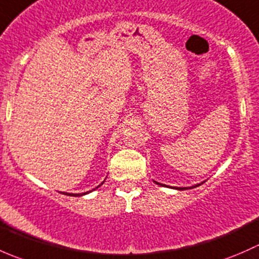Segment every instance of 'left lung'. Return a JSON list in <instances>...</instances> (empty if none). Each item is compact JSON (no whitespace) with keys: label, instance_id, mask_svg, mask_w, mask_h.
Returning a JSON list of instances; mask_svg holds the SVG:
<instances>
[{"label":"left lung","instance_id":"obj_1","mask_svg":"<svg viewBox=\"0 0 259 259\" xmlns=\"http://www.w3.org/2000/svg\"><path fill=\"white\" fill-rule=\"evenodd\" d=\"M156 184H159L158 182H155ZM160 185H163V184H160ZM198 185H200V184H197V185H194V187H190V188H195V187H198ZM177 189H179V190H184V189H188V188H177Z\"/></svg>","mask_w":259,"mask_h":259}]
</instances>
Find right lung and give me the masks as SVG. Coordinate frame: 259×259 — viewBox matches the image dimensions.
<instances>
[{
	"mask_svg": "<svg viewBox=\"0 0 259 259\" xmlns=\"http://www.w3.org/2000/svg\"><path fill=\"white\" fill-rule=\"evenodd\" d=\"M101 184H103V183H101ZM100 184V185H101ZM100 185H99V187H100ZM99 187H96V188H99ZM89 192H86V193H82V194H70V193H66V195H75V197H80V195H85V194H88Z\"/></svg>",
	"mask_w": 259,
	"mask_h": 259,
	"instance_id": "add662e5",
	"label": "right lung"
}]
</instances>
